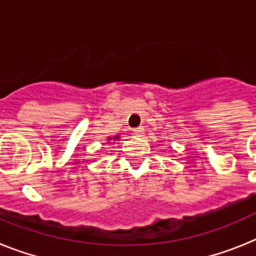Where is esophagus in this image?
Listing matches in <instances>:
<instances>
[{
	"instance_id": "34e87169",
	"label": "esophagus",
	"mask_w": 256,
	"mask_h": 256,
	"mask_svg": "<svg viewBox=\"0 0 256 256\" xmlns=\"http://www.w3.org/2000/svg\"><path fill=\"white\" fill-rule=\"evenodd\" d=\"M143 132H144V128H142V126H139V128H134V130H132L134 135H136V136H142Z\"/></svg>"
}]
</instances>
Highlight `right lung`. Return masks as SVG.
Masks as SVG:
<instances>
[{
    "label": "right lung",
    "mask_w": 256,
    "mask_h": 256,
    "mask_svg": "<svg viewBox=\"0 0 256 256\" xmlns=\"http://www.w3.org/2000/svg\"><path fill=\"white\" fill-rule=\"evenodd\" d=\"M114 138H118V136H114ZM109 139H112V138H109Z\"/></svg>",
    "instance_id": "add662e5"
}]
</instances>
